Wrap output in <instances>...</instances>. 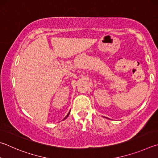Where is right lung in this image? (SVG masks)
I'll list each match as a JSON object with an SVG mask.
<instances>
[{"mask_svg": "<svg viewBox=\"0 0 158 158\" xmlns=\"http://www.w3.org/2000/svg\"><path fill=\"white\" fill-rule=\"evenodd\" d=\"M69 114H70V112H69V113H68V114H67V116H66V117H65V118H64V119H65V118H66V117H68V115H69Z\"/></svg>", "mask_w": 158, "mask_h": 158, "instance_id": "obj_1", "label": "right lung"}]
</instances>
